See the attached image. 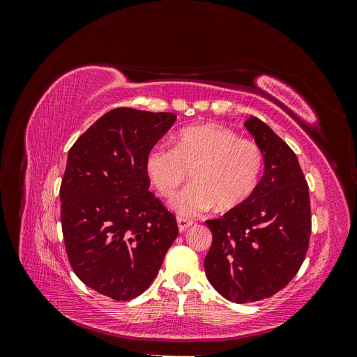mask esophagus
Returning <instances> with one entry per match:
<instances>
[{"mask_svg": "<svg viewBox=\"0 0 357 357\" xmlns=\"http://www.w3.org/2000/svg\"><path fill=\"white\" fill-rule=\"evenodd\" d=\"M177 225H178V231L180 232H185L189 228V226L193 225V222L189 220V219H185V218H178L177 219Z\"/></svg>", "mask_w": 357, "mask_h": 357, "instance_id": "obj_1", "label": "esophagus"}]
</instances>
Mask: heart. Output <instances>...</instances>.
Masks as SVG:
<instances>
[{
    "label": "heart",
    "mask_w": 357,
    "mask_h": 357,
    "mask_svg": "<svg viewBox=\"0 0 357 357\" xmlns=\"http://www.w3.org/2000/svg\"><path fill=\"white\" fill-rule=\"evenodd\" d=\"M262 169V149L219 123L181 129L174 147L158 144L144 159L147 178L165 199L176 195L190 171L192 183L172 204L185 218H195L215 204L220 210L238 207L255 193Z\"/></svg>",
    "instance_id": "b5f03b06"
}]
</instances>
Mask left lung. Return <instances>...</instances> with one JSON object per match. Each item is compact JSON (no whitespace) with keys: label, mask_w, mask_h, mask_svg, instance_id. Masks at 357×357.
<instances>
[{"label":"left lung","mask_w":357,"mask_h":357,"mask_svg":"<svg viewBox=\"0 0 357 357\" xmlns=\"http://www.w3.org/2000/svg\"><path fill=\"white\" fill-rule=\"evenodd\" d=\"M244 126L262 149L264 176L244 204L205 222L213 234L205 274L235 304L286 287L304 262L311 235L308 185L294 150L261 119L250 116Z\"/></svg>","instance_id":"1"}]
</instances>
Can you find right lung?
Returning a JSON list of instances; mask_svg holds the SVG:
<instances>
[{
    "label": "right lung",
    "mask_w": 357,
    "mask_h": 357,
    "mask_svg": "<svg viewBox=\"0 0 357 357\" xmlns=\"http://www.w3.org/2000/svg\"><path fill=\"white\" fill-rule=\"evenodd\" d=\"M174 113L114 109L68 152L61 223L70 265L82 282L114 301L152 284L178 235L176 215L153 192L147 152L174 125Z\"/></svg>",
    "instance_id": "1"
}]
</instances>
